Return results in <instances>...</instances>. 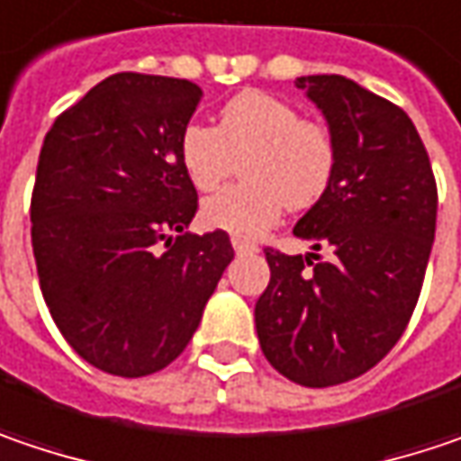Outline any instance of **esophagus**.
<instances>
[{
	"mask_svg": "<svg viewBox=\"0 0 461 461\" xmlns=\"http://www.w3.org/2000/svg\"><path fill=\"white\" fill-rule=\"evenodd\" d=\"M231 248H234V253H237V256H248V253H256L258 250L256 245L242 242V240H237V237H231Z\"/></svg>",
	"mask_w": 461,
	"mask_h": 461,
	"instance_id": "34e87169",
	"label": "esophagus"
}]
</instances>
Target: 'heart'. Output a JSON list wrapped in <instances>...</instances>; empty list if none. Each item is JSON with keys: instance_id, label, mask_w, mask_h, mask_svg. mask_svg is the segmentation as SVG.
Returning <instances> with one entry per match:
<instances>
[{"instance_id": "1", "label": "heart", "mask_w": 461, "mask_h": 461, "mask_svg": "<svg viewBox=\"0 0 461 461\" xmlns=\"http://www.w3.org/2000/svg\"><path fill=\"white\" fill-rule=\"evenodd\" d=\"M242 161L245 182L203 203V224L253 240L271 230L285 205L303 211L323 198L337 169V140L323 122L263 91L234 95L219 127L190 122L179 135V164L190 185L211 193Z\"/></svg>"}]
</instances>
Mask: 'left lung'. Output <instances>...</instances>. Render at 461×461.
<instances>
[{"label": "left lung", "instance_id": "left-lung-1", "mask_svg": "<svg viewBox=\"0 0 461 461\" xmlns=\"http://www.w3.org/2000/svg\"><path fill=\"white\" fill-rule=\"evenodd\" d=\"M337 140L329 190L294 224L315 253L266 248L271 282L256 303L266 360L311 389L381 363L418 305L436 237L438 193L428 150L396 104L341 75L297 77Z\"/></svg>", "mask_w": 461, "mask_h": 461}]
</instances>
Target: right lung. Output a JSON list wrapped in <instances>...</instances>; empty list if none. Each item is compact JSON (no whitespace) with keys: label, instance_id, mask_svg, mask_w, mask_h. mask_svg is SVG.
Instances as JSON below:
<instances>
[{"label":"right lung","instance_id":"right-lung-1","mask_svg":"<svg viewBox=\"0 0 461 461\" xmlns=\"http://www.w3.org/2000/svg\"><path fill=\"white\" fill-rule=\"evenodd\" d=\"M201 95L190 80L120 72L43 138L31 198L43 300L104 373L140 378L176 360L234 258L227 231H187L198 193L179 135Z\"/></svg>","mask_w":461,"mask_h":461}]
</instances>
